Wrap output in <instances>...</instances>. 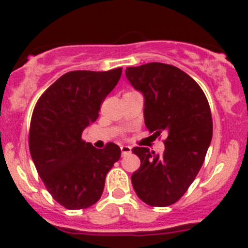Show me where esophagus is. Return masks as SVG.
Masks as SVG:
<instances>
[{
    "label": "esophagus",
    "instance_id": "esophagus-1",
    "mask_svg": "<svg viewBox=\"0 0 248 248\" xmlns=\"http://www.w3.org/2000/svg\"><path fill=\"white\" fill-rule=\"evenodd\" d=\"M121 151H122V155H124V156H126V155H131L132 154V147L127 146V145H122Z\"/></svg>",
    "mask_w": 248,
    "mask_h": 248
}]
</instances>
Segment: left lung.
I'll return each instance as SVG.
<instances>
[{
    "mask_svg": "<svg viewBox=\"0 0 248 248\" xmlns=\"http://www.w3.org/2000/svg\"><path fill=\"white\" fill-rule=\"evenodd\" d=\"M126 77L144 94L145 124L161 136L163 155L134 147L140 168L132 175L137 196L150 206L175 204L188 189L204 163L212 139L209 102L198 84L177 67L150 62L128 67Z\"/></svg>",
    "mask_w": 248,
    "mask_h": 248,
    "instance_id": "8db88e82",
    "label": "left lung"
}]
</instances>
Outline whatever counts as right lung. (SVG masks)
<instances>
[{
  "instance_id": "obj_1",
  "label": "right lung",
  "mask_w": 248,
  "mask_h": 248,
  "mask_svg": "<svg viewBox=\"0 0 248 248\" xmlns=\"http://www.w3.org/2000/svg\"><path fill=\"white\" fill-rule=\"evenodd\" d=\"M121 73V67L107 72H68L47 87L32 112L31 157L47 192L66 209L96 204L107 174L121 156L114 142L96 149L82 139V132L97 120L102 102Z\"/></svg>"
}]
</instances>
